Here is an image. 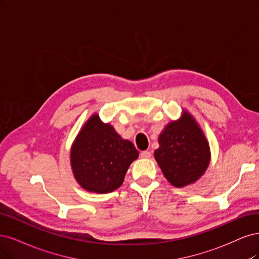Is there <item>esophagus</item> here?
<instances>
[{"mask_svg": "<svg viewBox=\"0 0 259 259\" xmlns=\"http://www.w3.org/2000/svg\"><path fill=\"white\" fill-rule=\"evenodd\" d=\"M140 156H141V158H151L152 154H151V152H148V151H143V152L140 153Z\"/></svg>", "mask_w": 259, "mask_h": 259, "instance_id": "esophagus-1", "label": "esophagus"}]
</instances>
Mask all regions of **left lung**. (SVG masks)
Here are the masks:
<instances>
[{
    "label": "left lung",
    "mask_w": 259,
    "mask_h": 259,
    "mask_svg": "<svg viewBox=\"0 0 259 259\" xmlns=\"http://www.w3.org/2000/svg\"><path fill=\"white\" fill-rule=\"evenodd\" d=\"M155 159L171 185L184 187L202 177L210 163V146L202 129L187 111L169 122L158 139Z\"/></svg>",
    "instance_id": "left-lung-1"
}]
</instances>
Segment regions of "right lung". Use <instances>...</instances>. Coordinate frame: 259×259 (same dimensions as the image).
<instances>
[{
  "instance_id": "obj_1",
  "label": "right lung",
  "mask_w": 259,
  "mask_h": 259,
  "mask_svg": "<svg viewBox=\"0 0 259 259\" xmlns=\"http://www.w3.org/2000/svg\"><path fill=\"white\" fill-rule=\"evenodd\" d=\"M139 152L123 140L98 114L85 122L71 148V166L75 180L90 193L106 194L123 183L129 165Z\"/></svg>"
}]
</instances>
